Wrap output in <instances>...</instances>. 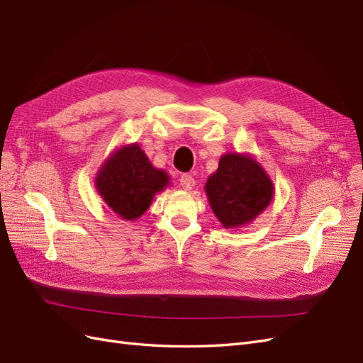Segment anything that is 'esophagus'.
I'll use <instances>...</instances> for the list:
<instances>
[{"mask_svg": "<svg viewBox=\"0 0 363 363\" xmlns=\"http://www.w3.org/2000/svg\"><path fill=\"white\" fill-rule=\"evenodd\" d=\"M179 184H181V187L184 189V190H191L193 187H194V178H193V176L191 174H187V173H185V174H182L181 176V179H179Z\"/></svg>", "mask_w": 363, "mask_h": 363, "instance_id": "34e87169", "label": "esophagus"}]
</instances>
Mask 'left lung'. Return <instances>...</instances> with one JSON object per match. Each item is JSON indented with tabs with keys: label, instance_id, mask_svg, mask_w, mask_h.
<instances>
[{
	"label": "left lung",
	"instance_id": "1",
	"mask_svg": "<svg viewBox=\"0 0 363 363\" xmlns=\"http://www.w3.org/2000/svg\"><path fill=\"white\" fill-rule=\"evenodd\" d=\"M211 210L223 228L255 220L274 198V184L250 153H226L205 184Z\"/></svg>",
	"mask_w": 363,
	"mask_h": 363
}]
</instances>
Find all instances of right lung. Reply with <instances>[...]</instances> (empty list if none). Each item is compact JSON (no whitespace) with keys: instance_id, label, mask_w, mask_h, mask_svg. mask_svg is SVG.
I'll list each match as a JSON object with an SVG mask.
<instances>
[{"instance_id":"1","label":"right lung","mask_w":363,"mask_h":363,"mask_svg":"<svg viewBox=\"0 0 363 363\" xmlns=\"http://www.w3.org/2000/svg\"><path fill=\"white\" fill-rule=\"evenodd\" d=\"M169 181V174L155 169L146 153L133 143L111 153L96 176V189L121 219L137 220Z\"/></svg>"}]
</instances>
